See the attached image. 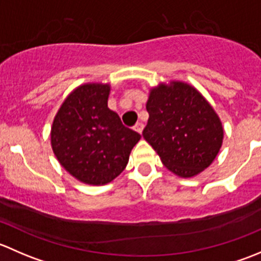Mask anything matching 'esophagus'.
<instances>
[{
    "instance_id": "1",
    "label": "esophagus",
    "mask_w": 261,
    "mask_h": 261,
    "mask_svg": "<svg viewBox=\"0 0 261 261\" xmlns=\"http://www.w3.org/2000/svg\"><path fill=\"white\" fill-rule=\"evenodd\" d=\"M134 127H135V130L138 131L139 134H141V133H143V130H144V123L143 122H136V125L134 126Z\"/></svg>"
}]
</instances>
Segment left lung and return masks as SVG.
<instances>
[{"instance_id": "8db88e82", "label": "left lung", "mask_w": 261, "mask_h": 261, "mask_svg": "<svg viewBox=\"0 0 261 261\" xmlns=\"http://www.w3.org/2000/svg\"><path fill=\"white\" fill-rule=\"evenodd\" d=\"M146 111L144 139L174 174L194 177L220 151L222 123L211 105L189 84L173 82L151 89Z\"/></svg>"}]
</instances>
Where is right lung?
I'll use <instances>...</instances> for the list:
<instances>
[{
	"label": "right lung",
	"instance_id": "obj_1",
	"mask_svg": "<svg viewBox=\"0 0 261 261\" xmlns=\"http://www.w3.org/2000/svg\"><path fill=\"white\" fill-rule=\"evenodd\" d=\"M109 94V84L78 87L63 102L50 134L53 151L62 167L93 186L114 180L141 138L107 107Z\"/></svg>",
	"mask_w": 261,
	"mask_h": 261
}]
</instances>
